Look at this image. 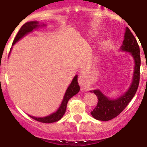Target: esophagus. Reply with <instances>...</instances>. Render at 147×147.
Instances as JSON below:
<instances>
[{"mask_svg": "<svg viewBox=\"0 0 147 147\" xmlns=\"http://www.w3.org/2000/svg\"><path fill=\"white\" fill-rule=\"evenodd\" d=\"M78 82H79V84H80L82 90H85V91H87L88 90V88H89V86H88V80H87L86 76H85V75L81 74L79 76Z\"/></svg>", "mask_w": 147, "mask_h": 147, "instance_id": "obj_1", "label": "esophagus"}]
</instances>
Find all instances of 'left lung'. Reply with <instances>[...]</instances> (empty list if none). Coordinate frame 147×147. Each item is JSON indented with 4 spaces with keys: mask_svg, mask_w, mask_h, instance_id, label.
<instances>
[{
    "mask_svg": "<svg viewBox=\"0 0 147 147\" xmlns=\"http://www.w3.org/2000/svg\"><path fill=\"white\" fill-rule=\"evenodd\" d=\"M120 51L129 52L134 59V71L132 82L124 94L115 98H109L99 89L90 90V92L96 95L98 98L97 106L90 112L92 116L97 120L106 121L116 117L125 109L137 91L139 84L141 67L140 49L134 35L127 27L125 28L124 39Z\"/></svg>",
    "mask_w": 147,
    "mask_h": 147,
    "instance_id": "1",
    "label": "left lung"
}]
</instances>
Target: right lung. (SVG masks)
Wrapping results in <instances>:
<instances>
[{
    "mask_svg": "<svg viewBox=\"0 0 147 147\" xmlns=\"http://www.w3.org/2000/svg\"><path fill=\"white\" fill-rule=\"evenodd\" d=\"M46 26L45 24L43 23H40L38 21H30L26 23L24 25H23V26L20 28V29L19 30L18 34L16 35L15 40L13 41L12 45H15L18 41L20 40V39L23 38V37H25L26 35H27L28 34L31 33L34 31V30H37L39 28H41V27H45ZM12 47L11 48V50H10V53H11V51ZM78 75L74 77L72 82H71V84L69 85V86L67 87V90H66L65 93L64 97H63V99L62 101V103H61L60 106L59 107V108L57 109V110L56 112L50 114V115H47V116H45V117H34V116H32V115H29L30 117L32 118L34 120L37 121L42 122V123H53V122L57 121L59 119H62V117L63 116V115L65 113L66 107H67V104L68 100L73 97L74 96H75L76 94H77L79 93L80 90V87L79 85V83H78Z\"/></svg>",
    "mask_w": 147,
    "mask_h": 147,
    "instance_id": "add662e5",
    "label": "right lung"
}]
</instances>
